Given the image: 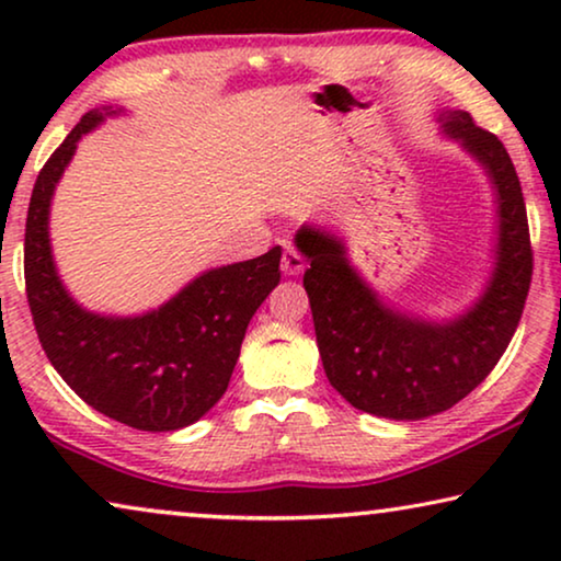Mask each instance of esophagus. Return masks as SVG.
<instances>
[{"label": "esophagus", "instance_id": "obj_1", "mask_svg": "<svg viewBox=\"0 0 561 561\" xmlns=\"http://www.w3.org/2000/svg\"><path fill=\"white\" fill-rule=\"evenodd\" d=\"M304 267H306L304 257L298 255L294 248L283 250V257H280V271L283 273H286V275H298V273H304Z\"/></svg>", "mask_w": 561, "mask_h": 561}]
</instances>
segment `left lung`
Masks as SVG:
<instances>
[{
	"instance_id": "1",
	"label": "left lung",
	"mask_w": 561,
	"mask_h": 561,
	"mask_svg": "<svg viewBox=\"0 0 561 561\" xmlns=\"http://www.w3.org/2000/svg\"><path fill=\"white\" fill-rule=\"evenodd\" d=\"M442 129L485 168L497 196L495 271L478 304L457 319L426 321L396 311L359 278L342 240L301 227L296 248L324 373L344 401L373 416L419 421L472 393L516 334L531 286L526 204L508 150L467 112L439 114Z\"/></svg>"
}]
</instances>
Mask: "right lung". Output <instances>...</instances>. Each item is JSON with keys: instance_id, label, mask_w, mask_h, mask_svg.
Segmentation results:
<instances>
[{"instance_id": "1", "label": "right lung", "mask_w": 561, "mask_h": 561, "mask_svg": "<svg viewBox=\"0 0 561 561\" xmlns=\"http://www.w3.org/2000/svg\"><path fill=\"white\" fill-rule=\"evenodd\" d=\"M117 112L83 114L37 175L25 225L27 304L45 355L81 401L140 432H175L225 396L252 313L280 280V248L206 271L142 317L81 309L53 263L50 198L81 135Z\"/></svg>"}]
</instances>
